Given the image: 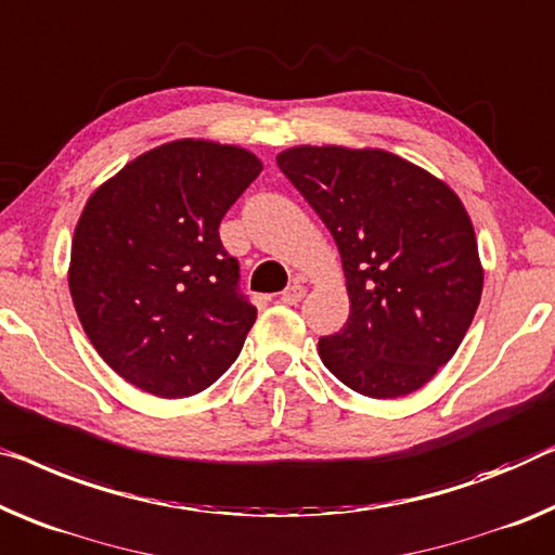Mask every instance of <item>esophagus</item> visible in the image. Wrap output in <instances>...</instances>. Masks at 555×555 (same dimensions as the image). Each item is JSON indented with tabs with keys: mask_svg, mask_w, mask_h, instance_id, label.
<instances>
[{
	"mask_svg": "<svg viewBox=\"0 0 555 555\" xmlns=\"http://www.w3.org/2000/svg\"><path fill=\"white\" fill-rule=\"evenodd\" d=\"M304 294H306V288L299 284V281H294V284L288 286L284 294H281V301L288 304V306H296L304 299Z\"/></svg>",
	"mask_w": 555,
	"mask_h": 555,
	"instance_id": "34e87169",
	"label": "esophagus"
}]
</instances>
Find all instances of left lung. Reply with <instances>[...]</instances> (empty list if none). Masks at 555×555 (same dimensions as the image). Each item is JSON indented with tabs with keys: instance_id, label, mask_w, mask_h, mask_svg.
I'll use <instances>...</instances> for the list:
<instances>
[{
	"instance_id": "obj_1",
	"label": "left lung",
	"mask_w": 555,
	"mask_h": 555,
	"mask_svg": "<svg viewBox=\"0 0 555 555\" xmlns=\"http://www.w3.org/2000/svg\"><path fill=\"white\" fill-rule=\"evenodd\" d=\"M276 164L341 254L351 311L341 331L319 341L324 366L371 399H399L431 382L483 292L461 198L382 149L294 146Z\"/></svg>"
}]
</instances>
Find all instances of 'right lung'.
I'll use <instances>...</instances> for the list:
<instances>
[{
  "instance_id": "add662e5",
  "label": "right lung",
  "mask_w": 555,
  "mask_h": 555,
  "mask_svg": "<svg viewBox=\"0 0 555 555\" xmlns=\"http://www.w3.org/2000/svg\"><path fill=\"white\" fill-rule=\"evenodd\" d=\"M259 173L242 146L179 139L89 196L72 242V301L99 357L142 391L194 396L242 351L256 306L238 292L219 224Z\"/></svg>"
}]
</instances>
